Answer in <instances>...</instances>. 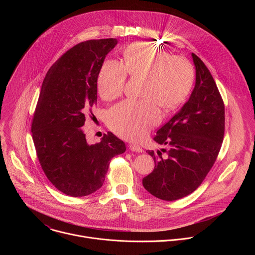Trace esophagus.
Instances as JSON below:
<instances>
[{"mask_svg":"<svg viewBox=\"0 0 255 255\" xmlns=\"http://www.w3.org/2000/svg\"><path fill=\"white\" fill-rule=\"evenodd\" d=\"M129 149L131 151H135V152H142L143 149L141 146H139V145H136V144H129Z\"/></svg>","mask_w":255,"mask_h":255,"instance_id":"1","label":"esophagus"}]
</instances>
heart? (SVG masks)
<instances>
[{
	"label": "heart",
	"mask_w": 255,
	"mask_h": 255,
	"mask_svg": "<svg viewBox=\"0 0 255 255\" xmlns=\"http://www.w3.org/2000/svg\"><path fill=\"white\" fill-rule=\"evenodd\" d=\"M127 75L143 79L139 101L126 100L112 107L107 123L117 135L138 140L161 120L159 108L170 112L183 103L194 84L195 70L183 56L170 55L146 43H134L123 51L122 63L106 60L100 68L97 88L105 100L120 97Z\"/></svg>",
	"instance_id": "obj_1"
}]
</instances>
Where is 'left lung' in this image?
Listing matches in <instances>:
<instances>
[{
	"mask_svg": "<svg viewBox=\"0 0 255 255\" xmlns=\"http://www.w3.org/2000/svg\"><path fill=\"white\" fill-rule=\"evenodd\" d=\"M196 86L184 107L158 131L153 140L165 148L146 152L153 171L143 187L163 201H176L196 191L220 152L225 132V106L219 90L202 59L192 53Z\"/></svg>",
	"mask_w": 255,
	"mask_h": 255,
	"instance_id": "left-lung-1",
	"label": "left lung"
}]
</instances>
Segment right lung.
I'll return each instance as SVG.
<instances>
[{
  "label": "right lung",
  "mask_w": 255,
  "mask_h": 255,
  "mask_svg": "<svg viewBox=\"0 0 255 255\" xmlns=\"http://www.w3.org/2000/svg\"><path fill=\"white\" fill-rule=\"evenodd\" d=\"M117 42L88 40L63 53L47 71L33 114L32 138L42 170L58 191L70 197L99 190L111 159L126 150L112 132L90 145L81 128L89 113L94 116L98 74Z\"/></svg>",
  "instance_id": "obj_1"
}]
</instances>
